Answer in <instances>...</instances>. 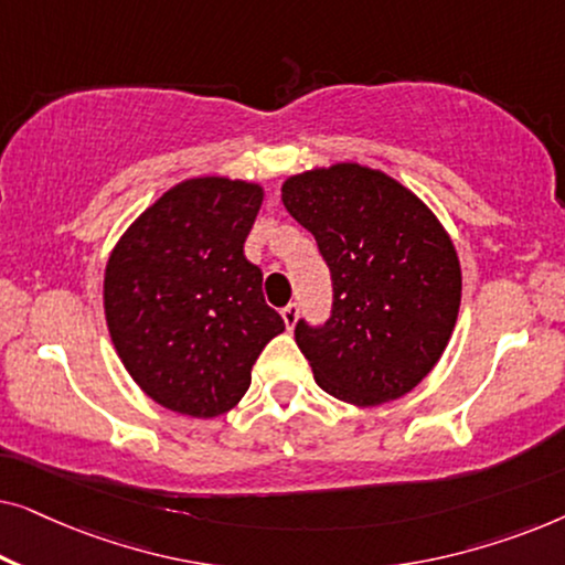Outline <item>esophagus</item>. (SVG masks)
Listing matches in <instances>:
<instances>
[{
    "label": "esophagus",
    "instance_id": "obj_1",
    "mask_svg": "<svg viewBox=\"0 0 565 565\" xmlns=\"http://www.w3.org/2000/svg\"><path fill=\"white\" fill-rule=\"evenodd\" d=\"M298 313H300V306H298V303H288V306H285V308H282V321H285V327H288V329L296 327Z\"/></svg>",
    "mask_w": 565,
    "mask_h": 565
}]
</instances>
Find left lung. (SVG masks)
<instances>
[{
	"instance_id": "8db88e82",
	"label": "left lung",
	"mask_w": 565,
	"mask_h": 565,
	"mask_svg": "<svg viewBox=\"0 0 565 565\" xmlns=\"http://www.w3.org/2000/svg\"><path fill=\"white\" fill-rule=\"evenodd\" d=\"M282 205L331 273V313L300 319L316 383L354 406L401 398L443 358L458 321L460 262L435 213L393 177L334 164L290 177Z\"/></svg>"
}]
</instances>
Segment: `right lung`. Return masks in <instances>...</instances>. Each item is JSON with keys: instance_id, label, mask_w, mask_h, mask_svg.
<instances>
[{"instance_id": "right-lung-1", "label": "right lung", "mask_w": 565, "mask_h": 565, "mask_svg": "<svg viewBox=\"0 0 565 565\" xmlns=\"http://www.w3.org/2000/svg\"><path fill=\"white\" fill-rule=\"evenodd\" d=\"M262 188L198 177L138 215L105 269L113 344L146 396L211 419L234 408L252 365L285 331L265 303L262 269L244 257Z\"/></svg>"}]
</instances>
